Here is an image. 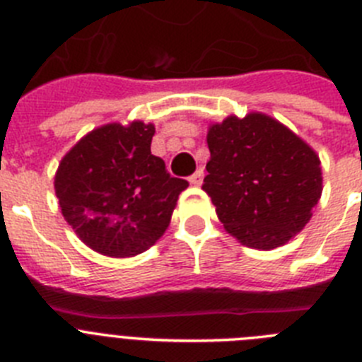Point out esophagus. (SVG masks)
Instances as JSON below:
<instances>
[{
  "label": "esophagus",
  "instance_id": "1",
  "mask_svg": "<svg viewBox=\"0 0 362 362\" xmlns=\"http://www.w3.org/2000/svg\"><path fill=\"white\" fill-rule=\"evenodd\" d=\"M202 180H204V171H202V169H198L197 173H193L191 177H189L191 185H202Z\"/></svg>",
  "mask_w": 362,
  "mask_h": 362
}]
</instances>
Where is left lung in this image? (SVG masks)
<instances>
[{"label":"left lung","instance_id":"left-lung-1","mask_svg":"<svg viewBox=\"0 0 362 362\" xmlns=\"http://www.w3.org/2000/svg\"><path fill=\"white\" fill-rule=\"evenodd\" d=\"M205 193L227 230L243 245L270 250L307 226L321 198L314 149L263 113L227 117L207 133Z\"/></svg>","mask_w":362,"mask_h":362}]
</instances>
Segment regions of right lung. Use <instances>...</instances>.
Instances as JSON below:
<instances>
[{"label": "right lung", "instance_id": "1", "mask_svg": "<svg viewBox=\"0 0 362 362\" xmlns=\"http://www.w3.org/2000/svg\"><path fill=\"white\" fill-rule=\"evenodd\" d=\"M155 126L106 124L61 160L55 194L64 220L90 249L126 258L148 250L168 229L187 180L151 155Z\"/></svg>", "mask_w": 362, "mask_h": 362}]
</instances>
